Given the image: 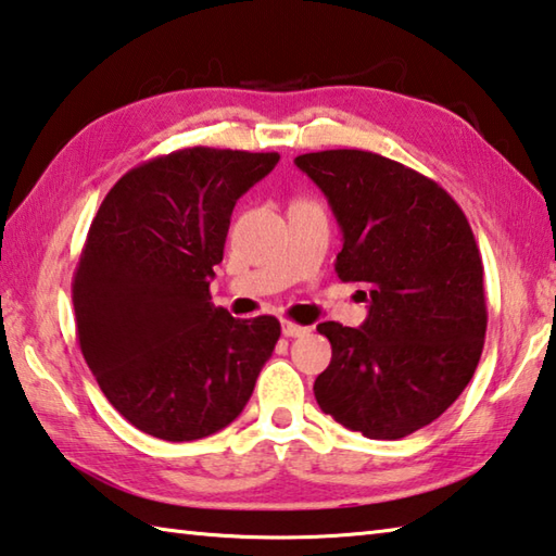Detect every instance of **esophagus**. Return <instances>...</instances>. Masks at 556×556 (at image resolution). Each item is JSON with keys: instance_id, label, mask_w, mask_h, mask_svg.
<instances>
[{"instance_id": "obj_1", "label": "esophagus", "mask_w": 556, "mask_h": 556, "mask_svg": "<svg viewBox=\"0 0 556 556\" xmlns=\"http://www.w3.org/2000/svg\"><path fill=\"white\" fill-rule=\"evenodd\" d=\"M280 327H283L286 337H303L309 332V327L298 325V323H293V319H280Z\"/></svg>"}]
</instances>
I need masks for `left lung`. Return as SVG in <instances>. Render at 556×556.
Returning <instances> with one entry per match:
<instances>
[{"mask_svg": "<svg viewBox=\"0 0 556 556\" xmlns=\"http://www.w3.org/2000/svg\"><path fill=\"white\" fill-rule=\"evenodd\" d=\"M295 165L342 227L337 276L368 293L362 327L317 325L332 344L317 405L368 440H401L437 420L479 366L489 313L469 219L434 180L386 155L337 149Z\"/></svg>", "mask_w": 556, "mask_h": 556, "instance_id": "1", "label": "left lung"}]
</instances>
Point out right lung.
I'll use <instances>...</instances> for the list:
<instances>
[{
	"mask_svg": "<svg viewBox=\"0 0 556 556\" xmlns=\"http://www.w3.org/2000/svg\"><path fill=\"white\" fill-rule=\"evenodd\" d=\"M278 153L173 151L106 192L73 276L77 342L119 415L165 442H192L239 417L280 337L270 315L212 305L237 200Z\"/></svg>",
	"mask_w": 556,
	"mask_h": 556,
	"instance_id": "add662e5",
	"label": "right lung"
}]
</instances>
